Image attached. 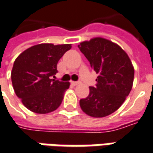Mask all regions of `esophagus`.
<instances>
[{"instance_id":"34e87169","label":"esophagus","mask_w":153,"mask_h":153,"mask_svg":"<svg viewBox=\"0 0 153 153\" xmlns=\"http://www.w3.org/2000/svg\"><path fill=\"white\" fill-rule=\"evenodd\" d=\"M71 83L72 86H77V85H79V82H74V81H71Z\"/></svg>"}]
</instances>
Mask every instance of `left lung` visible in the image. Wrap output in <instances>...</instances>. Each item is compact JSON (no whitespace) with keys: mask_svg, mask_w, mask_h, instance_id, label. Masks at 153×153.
<instances>
[{"mask_svg":"<svg viewBox=\"0 0 153 153\" xmlns=\"http://www.w3.org/2000/svg\"><path fill=\"white\" fill-rule=\"evenodd\" d=\"M98 74L95 87L79 102L82 111L93 117H103L120 108L133 87L134 68L126 52L114 42L102 37L78 45Z\"/></svg>","mask_w":153,"mask_h":153,"instance_id":"left-lung-1","label":"left lung"}]
</instances>
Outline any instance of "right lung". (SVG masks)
I'll return each mask as SVG.
<instances>
[{
    "label": "right lung",
    "instance_id": "right-lung-1",
    "mask_svg": "<svg viewBox=\"0 0 153 153\" xmlns=\"http://www.w3.org/2000/svg\"><path fill=\"white\" fill-rule=\"evenodd\" d=\"M71 44H40L23 51L13 64L11 79L18 98L27 109L36 114H48L59 106L69 82L51 79L57 63Z\"/></svg>",
    "mask_w": 153,
    "mask_h": 153
}]
</instances>
